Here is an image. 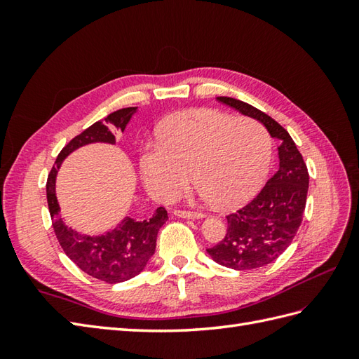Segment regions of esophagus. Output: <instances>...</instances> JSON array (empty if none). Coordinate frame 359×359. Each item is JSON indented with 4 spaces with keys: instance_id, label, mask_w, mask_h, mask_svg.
Returning <instances> with one entry per match:
<instances>
[{
    "instance_id": "34e87169",
    "label": "esophagus",
    "mask_w": 359,
    "mask_h": 359,
    "mask_svg": "<svg viewBox=\"0 0 359 359\" xmlns=\"http://www.w3.org/2000/svg\"><path fill=\"white\" fill-rule=\"evenodd\" d=\"M174 216L184 217V219H202L203 215L201 212H193V211H185V210H174Z\"/></svg>"
}]
</instances>
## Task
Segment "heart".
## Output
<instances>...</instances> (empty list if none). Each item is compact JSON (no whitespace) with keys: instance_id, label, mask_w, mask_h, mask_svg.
<instances>
[{"instance_id":"b5f03b06","label":"heart","mask_w":359,"mask_h":359,"mask_svg":"<svg viewBox=\"0 0 359 359\" xmlns=\"http://www.w3.org/2000/svg\"><path fill=\"white\" fill-rule=\"evenodd\" d=\"M271 152V137L259 121L189 109L163 121L158 142L143 143L140 172L156 199L171 202L184 193L191 170L202 199L233 208L262 185Z\"/></svg>"}]
</instances>
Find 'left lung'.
Listing matches in <instances>:
<instances>
[{"label": "left lung", "mask_w": 359, "mask_h": 359, "mask_svg": "<svg viewBox=\"0 0 359 359\" xmlns=\"http://www.w3.org/2000/svg\"><path fill=\"white\" fill-rule=\"evenodd\" d=\"M217 100L261 121L273 139L280 140L276 174L248 205L226 216L225 238L207 250L212 261L228 269H261L284 253L299 230L309 191L307 165L276 120L238 98L217 97Z\"/></svg>", "instance_id": "8db88e82"}]
</instances>
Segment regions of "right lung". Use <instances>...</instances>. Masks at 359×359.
Returning a JSON list of instances; mask_svg holds the SVG:
<instances>
[{
  "instance_id": "obj_1",
  "label": "right lung",
  "mask_w": 359,
  "mask_h": 359,
  "mask_svg": "<svg viewBox=\"0 0 359 359\" xmlns=\"http://www.w3.org/2000/svg\"><path fill=\"white\" fill-rule=\"evenodd\" d=\"M135 112L137 108L118 109L109 114L103 121H95L93 126L74 137L58 154L46 184L53 231L66 256L89 276L108 284L128 280L143 271L156 251L157 233L168 220L166 210L158 207L154 215L144 220L125 217L116 228L100 236L83 234L67 226L60 215L55 182L60 166L71 152L90 143L116 144L114 131L120 129L123 133Z\"/></svg>"
}]
</instances>
